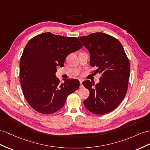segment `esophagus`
I'll return each mask as SVG.
<instances>
[{"instance_id": "esophagus-1", "label": "esophagus", "mask_w": 150, "mask_h": 150, "mask_svg": "<svg viewBox=\"0 0 150 150\" xmlns=\"http://www.w3.org/2000/svg\"><path fill=\"white\" fill-rule=\"evenodd\" d=\"M79 81H80V87L81 88V87H82V80H79Z\"/></svg>"}]
</instances>
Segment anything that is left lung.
<instances>
[{"instance_id": "8db88e82", "label": "left lung", "mask_w": 150, "mask_h": 150, "mask_svg": "<svg viewBox=\"0 0 150 150\" xmlns=\"http://www.w3.org/2000/svg\"><path fill=\"white\" fill-rule=\"evenodd\" d=\"M90 52V64L101 75L99 82L94 85L90 80L83 82L89 91L84 106L96 115L110 113L120 105L127 91L130 63L118 40L101 32L79 37Z\"/></svg>"}]
</instances>
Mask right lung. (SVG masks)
Segmentation results:
<instances>
[{"instance_id": "obj_1", "label": "right lung", "mask_w": 150, "mask_h": 150, "mask_svg": "<svg viewBox=\"0 0 150 150\" xmlns=\"http://www.w3.org/2000/svg\"><path fill=\"white\" fill-rule=\"evenodd\" d=\"M76 37L39 34L26 45L20 59V82L23 93L30 106L42 114L49 115L63 108L67 98L77 90L78 79L56 76V67H63L68 55L82 47Z\"/></svg>"}]
</instances>
